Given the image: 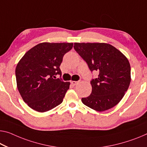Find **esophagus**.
I'll return each mask as SVG.
<instances>
[{
    "instance_id": "obj_1",
    "label": "esophagus",
    "mask_w": 147,
    "mask_h": 147,
    "mask_svg": "<svg viewBox=\"0 0 147 147\" xmlns=\"http://www.w3.org/2000/svg\"><path fill=\"white\" fill-rule=\"evenodd\" d=\"M71 83L73 85H76L77 84H78L79 83V81H71Z\"/></svg>"
}]
</instances>
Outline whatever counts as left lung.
Listing matches in <instances>:
<instances>
[{
  "label": "left lung",
  "instance_id": "left-lung-1",
  "mask_svg": "<svg viewBox=\"0 0 147 147\" xmlns=\"http://www.w3.org/2000/svg\"><path fill=\"white\" fill-rule=\"evenodd\" d=\"M74 49L87 63L90 70L97 71L91 81L92 92L81 101L96 111L103 112L119 102L131 82L127 58L112 45L105 42H75Z\"/></svg>",
  "mask_w": 147,
  "mask_h": 147
}]
</instances>
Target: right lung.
I'll list each match as a JSON object with an SVG mask.
<instances>
[{"label":"right lung","instance_id":"1","mask_svg":"<svg viewBox=\"0 0 147 147\" xmlns=\"http://www.w3.org/2000/svg\"><path fill=\"white\" fill-rule=\"evenodd\" d=\"M69 42H41L25 54L16 67L17 87L33 110L45 112L57 107L69 88V82L56 79L62 75L63 56L73 47Z\"/></svg>","mask_w":147,"mask_h":147}]
</instances>
